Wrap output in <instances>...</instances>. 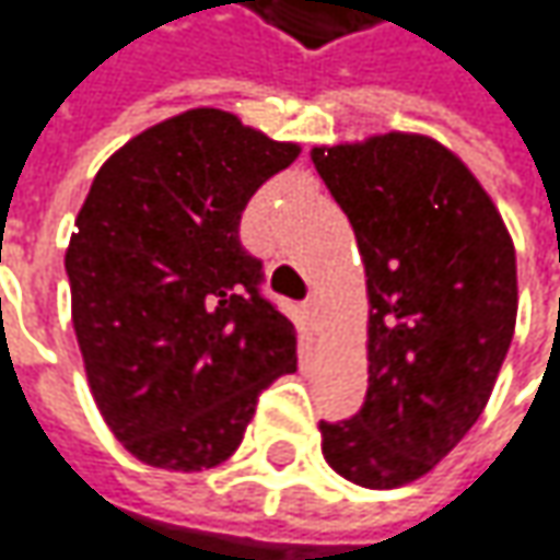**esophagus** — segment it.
I'll return each mask as SVG.
<instances>
[{"instance_id":"esophagus-1","label":"esophagus","mask_w":560,"mask_h":560,"mask_svg":"<svg viewBox=\"0 0 560 560\" xmlns=\"http://www.w3.org/2000/svg\"><path fill=\"white\" fill-rule=\"evenodd\" d=\"M305 315H308V322H318L322 318V299H318V293H312L305 299Z\"/></svg>"}]
</instances>
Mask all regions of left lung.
<instances>
[{"label":"left lung","mask_w":560,"mask_h":560,"mask_svg":"<svg viewBox=\"0 0 560 560\" xmlns=\"http://www.w3.org/2000/svg\"><path fill=\"white\" fill-rule=\"evenodd\" d=\"M369 277V390L322 422L343 479L397 489L444 460L489 404L517 324V255L486 188L422 135L312 151Z\"/></svg>","instance_id":"left-lung-1"}]
</instances>
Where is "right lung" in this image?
I'll list each match as a JSON object with an SVG mask.
<instances>
[{
	"label": "right lung",
	"instance_id": "right-lung-1",
	"mask_svg": "<svg viewBox=\"0 0 560 560\" xmlns=\"http://www.w3.org/2000/svg\"><path fill=\"white\" fill-rule=\"evenodd\" d=\"M299 156L223 109H188L100 166L66 273L91 394L156 469L223 463L270 381L295 372L293 322L245 252L248 198Z\"/></svg>",
	"mask_w": 560,
	"mask_h": 560
}]
</instances>
